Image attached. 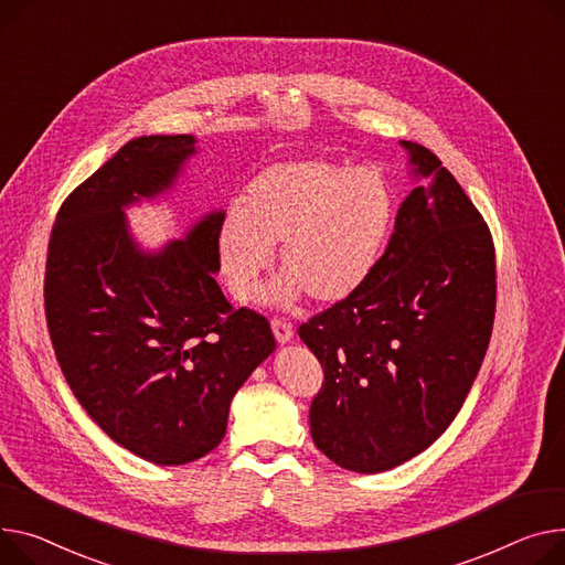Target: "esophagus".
I'll use <instances>...</instances> for the list:
<instances>
[{"mask_svg": "<svg viewBox=\"0 0 565 565\" xmlns=\"http://www.w3.org/2000/svg\"><path fill=\"white\" fill-rule=\"evenodd\" d=\"M273 331H275V338H277V343H288L290 338H292V327L288 324V322H284V320H279V318H273Z\"/></svg>", "mask_w": 565, "mask_h": 565, "instance_id": "34e87169", "label": "esophagus"}]
</instances>
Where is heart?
<instances>
[{
  "instance_id": "1",
  "label": "heart",
  "mask_w": 565,
  "mask_h": 565,
  "mask_svg": "<svg viewBox=\"0 0 565 565\" xmlns=\"http://www.w3.org/2000/svg\"><path fill=\"white\" fill-rule=\"evenodd\" d=\"M395 213V191L380 170L329 159L277 163L252 179L241 206L224 211L217 266L230 292L249 302L281 244L286 277L275 302L292 305L302 292L320 305L341 302L377 268Z\"/></svg>"
}]
</instances>
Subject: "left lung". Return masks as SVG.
<instances>
[{"instance_id": "obj_1", "label": "left lung", "mask_w": 565, "mask_h": 565, "mask_svg": "<svg viewBox=\"0 0 565 565\" xmlns=\"http://www.w3.org/2000/svg\"><path fill=\"white\" fill-rule=\"evenodd\" d=\"M416 177L370 279L299 327L324 384L311 402L316 447L354 472H384L457 418L495 320V247L440 159L402 140Z\"/></svg>"}]
</instances>
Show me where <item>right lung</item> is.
Instances as JSON below:
<instances>
[{
	"instance_id": "right-lung-1",
	"label": "right lung",
	"mask_w": 565,
	"mask_h": 565,
	"mask_svg": "<svg viewBox=\"0 0 565 565\" xmlns=\"http://www.w3.org/2000/svg\"><path fill=\"white\" fill-rule=\"evenodd\" d=\"M193 136H140L65 198L47 247L45 316L65 382L118 445L157 466L222 440L236 391L275 350L270 322L234 309L215 273L222 211L142 252L125 206L172 188Z\"/></svg>"
}]
</instances>
